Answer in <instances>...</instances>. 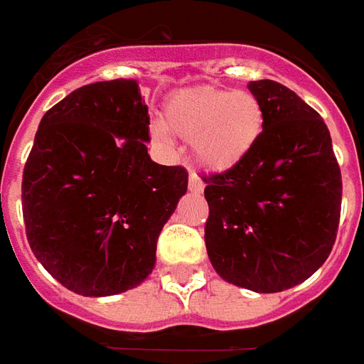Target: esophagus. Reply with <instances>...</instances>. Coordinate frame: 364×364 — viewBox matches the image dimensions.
I'll use <instances>...</instances> for the list:
<instances>
[{"mask_svg": "<svg viewBox=\"0 0 364 364\" xmlns=\"http://www.w3.org/2000/svg\"><path fill=\"white\" fill-rule=\"evenodd\" d=\"M188 188H190V192H196V194H200V192L204 190V182H202V180L192 172L190 178H188Z\"/></svg>", "mask_w": 364, "mask_h": 364, "instance_id": "obj_1", "label": "esophagus"}]
</instances>
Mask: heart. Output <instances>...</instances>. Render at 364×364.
<instances>
[{
    "mask_svg": "<svg viewBox=\"0 0 364 364\" xmlns=\"http://www.w3.org/2000/svg\"><path fill=\"white\" fill-rule=\"evenodd\" d=\"M267 126L262 102L245 90L192 85L168 97L164 122L150 126L154 140L168 144L170 132L192 142L196 164L208 172H226L246 160Z\"/></svg>",
    "mask_w": 364,
    "mask_h": 364,
    "instance_id": "obj_1",
    "label": "heart"
}]
</instances>
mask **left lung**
I'll return each instance as SVG.
<instances>
[{"mask_svg":"<svg viewBox=\"0 0 364 364\" xmlns=\"http://www.w3.org/2000/svg\"><path fill=\"white\" fill-rule=\"evenodd\" d=\"M267 114L252 154L204 178V242L226 282L280 292L313 277L336 240L343 180L323 118L287 85L250 82Z\"/></svg>","mask_w":364,"mask_h":364,"instance_id":"1","label":"left lung"}]
</instances>
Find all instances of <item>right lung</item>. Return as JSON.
<instances>
[{
    "label": "right lung",
    "instance_id": "1",
    "mask_svg": "<svg viewBox=\"0 0 364 364\" xmlns=\"http://www.w3.org/2000/svg\"><path fill=\"white\" fill-rule=\"evenodd\" d=\"M150 116L134 80L82 85L43 114L21 180L28 242L82 296L138 287L186 194L182 166L156 164Z\"/></svg>",
    "mask_w": 364,
    "mask_h": 364
}]
</instances>
